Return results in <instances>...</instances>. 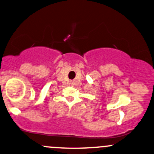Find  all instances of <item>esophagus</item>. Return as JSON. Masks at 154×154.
I'll return each mask as SVG.
<instances>
[{"instance_id": "1", "label": "esophagus", "mask_w": 154, "mask_h": 154, "mask_svg": "<svg viewBox=\"0 0 154 154\" xmlns=\"http://www.w3.org/2000/svg\"><path fill=\"white\" fill-rule=\"evenodd\" d=\"M69 84H70V85H72H72H73V83H72V82H70V83H69Z\"/></svg>"}]
</instances>
